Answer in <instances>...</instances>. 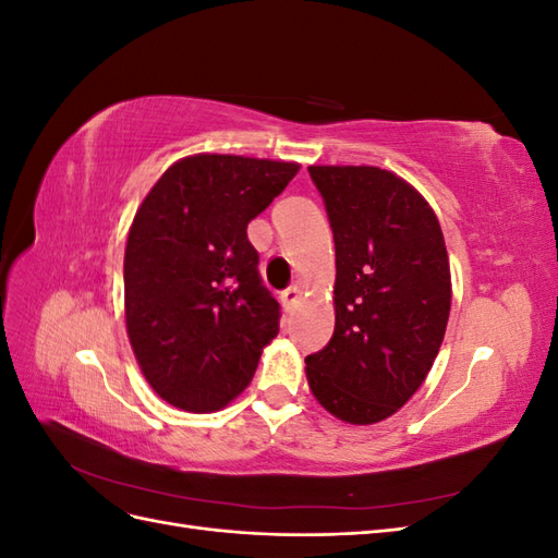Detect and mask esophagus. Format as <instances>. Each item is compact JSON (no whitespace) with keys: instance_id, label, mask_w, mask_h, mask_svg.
Listing matches in <instances>:
<instances>
[{"instance_id":"obj_1","label":"esophagus","mask_w":558,"mask_h":558,"mask_svg":"<svg viewBox=\"0 0 558 558\" xmlns=\"http://www.w3.org/2000/svg\"><path fill=\"white\" fill-rule=\"evenodd\" d=\"M300 298H302L300 286H291V289H286V291L281 293V305H283V310L291 312V310L298 305V302H300Z\"/></svg>"}]
</instances>
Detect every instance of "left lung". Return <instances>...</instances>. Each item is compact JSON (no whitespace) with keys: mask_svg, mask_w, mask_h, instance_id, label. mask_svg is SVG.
<instances>
[{"mask_svg":"<svg viewBox=\"0 0 558 558\" xmlns=\"http://www.w3.org/2000/svg\"><path fill=\"white\" fill-rule=\"evenodd\" d=\"M335 238V332L305 359L320 408L369 426L408 402L451 310L442 228L412 183L369 165H310Z\"/></svg>","mask_w":558,"mask_h":558,"instance_id":"obj_1","label":"left lung"}]
</instances>
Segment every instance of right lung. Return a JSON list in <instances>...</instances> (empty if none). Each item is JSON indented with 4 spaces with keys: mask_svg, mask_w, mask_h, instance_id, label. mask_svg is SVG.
<instances>
[{
    "mask_svg": "<svg viewBox=\"0 0 558 558\" xmlns=\"http://www.w3.org/2000/svg\"><path fill=\"white\" fill-rule=\"evenodd\" d=\"M298 162L195 154L165 170L125 244V328L150 388L183 412L238 398L279 332V302L258 277L246 226Z\"/></svg>",
    "mask_w": 558,
    "mask_h": 558,
    "instance_id": "1",
    "label": "right lung"
}]
</instances>
